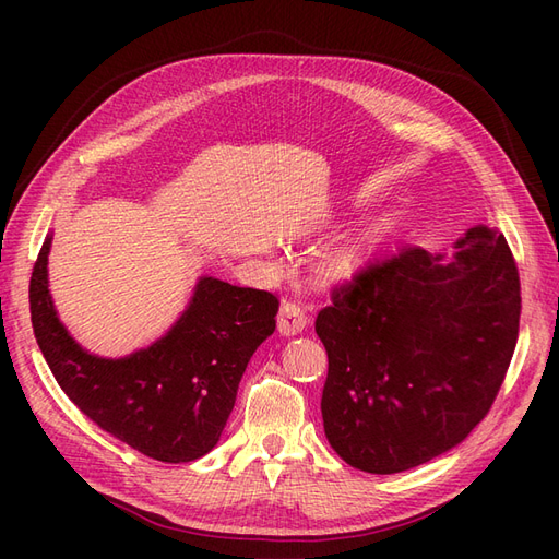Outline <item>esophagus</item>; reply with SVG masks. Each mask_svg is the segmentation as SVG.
Listing matches in <instances>:
<instances>
[{"mask_svg":"<svg viewBox=\"0 0 559 559\" xmlns=\"http://www.w3.org/2000/svg\"><path fill=\"white\" fill-rule=\"evenodd\" d=\"M306 326H308V314L302 312V308L296 306V302H282L280 317H277V331L289 337V335L302 333Z\"/></svg>","mask_w":559,"mask_h":559,"instance_id":"obj_1","label":"esophagus"}]
</instances>
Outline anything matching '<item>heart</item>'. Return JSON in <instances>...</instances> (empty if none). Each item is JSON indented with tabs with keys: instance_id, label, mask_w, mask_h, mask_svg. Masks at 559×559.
I'll list each match as a JSON object with an SVG mask.
<instances>
[{
	"instance_id": "heart-1",
	"label": "heart",
	"mask_w": 559,
	"mask_h": 559,
	"mask_svg": "<svg viewBox=\"0 0 559 559\" xmlns=\"http://www.w3.org/2000/svg\"><path fill=\"white\" fill-rule=\"evenodd\" d=\"M384 224H368L357 233L347 235L345 240L335 242L321 253L314 270L317 277L324 284H341L359 277L364 270L376 259V253L384 240Z\"/></svg>"
}]
</instances>
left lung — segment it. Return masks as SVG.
I'll return each mask as SVG.
<instances>
[{"label": "left lung", "instance_id": "8db88e82", "mask_svg": "<svg viewBox=\"0 0 559 559\" xmlns=\"http://www.w3.org/2000/svg\"><path fill=\"white\" fill-rule=\"evenodd\" d=\"M452 249V261L405 247L370 263L317 314L324 431L354 468L386 476L425 464L492 408L518 343V267L489 226Z\"/></svg>", "mask_w": 559, "mask_h": 559}]
</instances>
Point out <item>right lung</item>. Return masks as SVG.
Instances as JSON below:
<instances>
[{"label":"right lung","mask_w":559,"mask_h":559,"mask_svg":"<svg viewBox=\"0 0 559 559\" xmlns=\"http://www.w3.org/2000/svg\"><path fill=\"white\" fill-rule=\"evenodd\" d=\"M46 235L29 280L32 329L62 392L99 429L158 462H195L222 438L251 354L275 331L270 292L200 277L189 306L158 341L107 359L83 349L48 289Z\"/></svg>","instance_id":"add662e5"}]
</instances>
